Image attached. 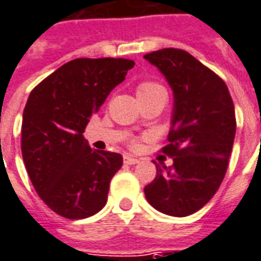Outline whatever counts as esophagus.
Listing matches in <instances>:
<instances>
[{
    "mask_svg": "<svg viewBox=\"0 0 261 261\" xmlns=\"http://www.w3.org/2000/svg\"><path fill=\"white\" fill-rule=\"evenodd\" d=\"M138 162H140L138 158H134V156L131 155H124V164H127V165H134V164H138Z\"/></svg>",
    "mask_w": 261,
    "mask_h": 261,
    "instance_id": "obj_1",
    "label": "esophagus"
}]
</instances>
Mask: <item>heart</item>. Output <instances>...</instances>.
Masks as SVG:
<instances>
[{"instance_id":"b5f03b06","label":"heart","mask_w":261,"mask_h":261,"mask_svg":"<svg viewBox=\"0 0 261 261\" xmlns=\"http://www.w3.org/2000/svg\"><path fill=\"white\" fill-rule=\"evenodd\" d=\"M136 94L138 101H147V100H155V99H165L167 93L164 90V87L152 82V80H144L140 82L136 87Z\"/></svg>"}]
</instances>
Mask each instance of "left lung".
Returning a JSON list of instances; mask_svg holds the SVG:
<instances>
[{"label": "left lung", "instance_id": "1", "mask_svg": "<svg viewBox=\"0 0 261 261\" xmlns=\"http://www.w3.org/2000/svg\"><path fill=\"white\" fill-rule=\"evenodd\" d=\"M144 59L174 94L168 144L162 148L174 164L156 165L144 194L156 211L184 218L205 206L225 178L236 134L234 106L225 82L185 50L161 49Z\"/></svg>", "mask_w": 261, "mask_h": 261}]
</instances>
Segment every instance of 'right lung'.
Wrapping results in <instances>:
<instances>
[{
	"mask_svg": "<svg viewBox=\"0 0 261 261\" xmlns=\"http://www.w3.org/2000/svg\"><path fill=\"white\" fill-rule=\"evenodd\" d=\"M133 67L130 59L80 58L55 70L29 94L21 131L23 162L41 199L66 219L93 216L107 202L123 156L90 148L83 133Z\"/></svg>",
	"mask_w": 261,
	"mask_h": 261,
	"instance_id": "1",
	"label": "right lung"
}]
</instances>
